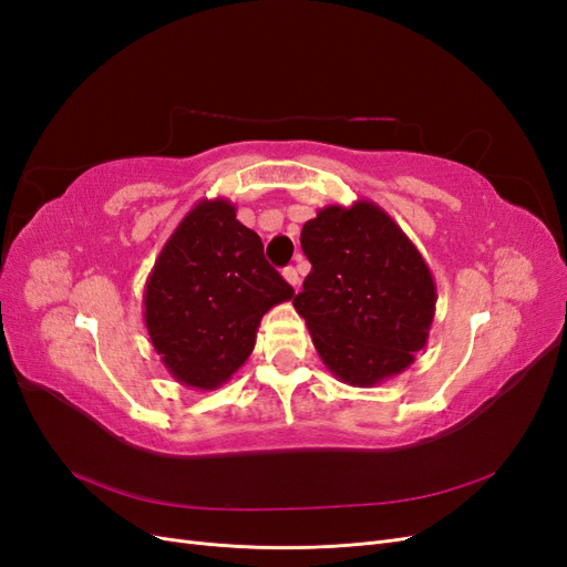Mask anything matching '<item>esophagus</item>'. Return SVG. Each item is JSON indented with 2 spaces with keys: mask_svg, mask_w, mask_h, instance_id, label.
<instances>
[{
  "mask_svg": "<svg viewBox=\"0 0 567 567\" xmlns=\"http://www.w3.org/2000/svg\"><path fill=\"white\" fill-rule=\"evenodd\" d=\"M284 279L298 290V286H300V274H298L296 267H286V269H284Z\"/></svg>",
  "mask_w": 567,
  "mask_h": 567,
  "instance_id": "1",
  "label": "esophagus"
}]
</instances>
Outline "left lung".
Masks as SVG:
<instances>
[{"mask_svg": "<svg viewBox=\"0 0 567 567\" xmlns=\"http://www.w3.org/2000/svg\"><path fill=\"white\" fill-rule=\"evenodd\" d=\"M300 246L312 271L293 305L326 369L354 388L402 373L425 348L437 290L398 221L371 200L326 205Z\"/></svg>", "mask_w": 567, "mask_h": 567, "instance_id": "obj_1", "label": "left lung"}]
</instances>
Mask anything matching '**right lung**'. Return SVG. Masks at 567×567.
<instances>
[{
  "mask_svg": "<svg viewBox=\"0 0 567 567\" xmlns=\"http://www.w3.org/2000/svg\"><path fill=\"white\" fill-rule=\"evenodd\" d=\"M293 298L227 198L198 200L156 257L144 288L151 346L175 381L215 390L246 364L274 305Z\"/></svg>",
  "mask_w": 567,
  "mask_h": 567,
  "instance_id": "add662e5",
  "label": "right lung"
}]
</instances>
